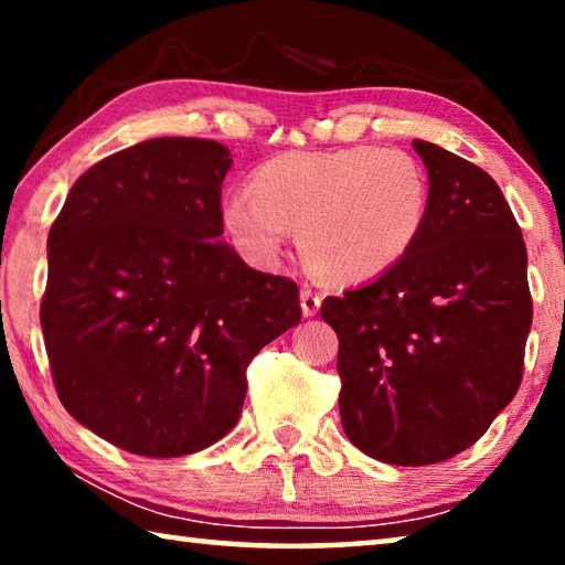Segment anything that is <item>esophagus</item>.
Instances as JSON below:
<instances>
[{"label": "esophagus", "instance_id": "34e87169", "mask_svg": "<svg viewBox=\"0 0 565 565\" xmlns=\"http://www.w3.org/2000/svg\"><path fill=\"white\" fill-rule=\"evenodd\" d=\"M321 309V294L317 289H311L309 284L301 286V311L303 317H317Z\"/></svg>", "mask_w": 565, "mask_h": 565}]
</instances>
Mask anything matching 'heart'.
<instances>
[{
	"mask_svg": "<svg viewBox=\"0 0 565 565\" xmlns=\"http://www.w3.org/2000/svg\"><path fill=\"white\" fill-rule=\"evenodd\" d=\"M431 209V184L404 149L349 147L286 151L252 174V189L224 199L236 246L274 262L299 228V252L321 279L369 281L394 269L418 244Z\"/></svg>",
	"mask_w": 565,
	"mask_h": 565,
	"instance_id": "obj_1",
	"label": "heart"
}]
</instances>
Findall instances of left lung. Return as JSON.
Wrapping results in <instances>:
<instances>
[{"mask_svg": "<svg viewBox=\"0 0 565 565\" xmlns=\"http://www.w3.org/2000/svg\"><path fill=\"white\" fill-rule=\"evenodd\" d=\"M431 209L404 262L327 296L339 411L349 441L394 466L466 451L511 404L533 321L529 254L499 184L431 141H414Z\"/></svg>", "mask_w": 565, "mask_h": 565, "instance_id": "obj_1", "label": "left lung"}]
</instances>
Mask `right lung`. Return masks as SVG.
I'll return each mask as SVG.
<instances>
[{"label": "right lung", "mask_w": 565, "mask_h": 565, "mask_svg": "<svg viewBox=\"0 0 565 565\" xmlns=\"http://www.w3.org/2000/svg\"><path fill=\"white\" fill-rule=\"evenodd\" d=\"M228 167L212 139L141 141L84 171L50 228L40 319L54 388L129 454L224 438L248 363L301 319L299 286L218 242Z\"/></svg>", "instance_id": "add662e5"}]
</instances>
